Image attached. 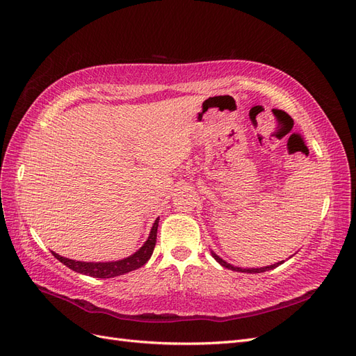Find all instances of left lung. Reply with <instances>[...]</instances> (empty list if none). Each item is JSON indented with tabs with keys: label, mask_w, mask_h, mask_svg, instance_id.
<instances>
[{
	"label": "left lung",
	"mask_w": 356,
	"mask_h": 356,
	"mask_svg": "<svg viewBox=\"0 0 356 356\" xmlns=\"http://www.w3.org/2000/svg\"><path fill=\"white\" fill-rule=\"evenodd\" d=\"M211 254L213 257V260H217V263H220L222 267L225 268H230V270H234V272H242V273H263V272H268V270H273V268H276L277 266H281L282 263H285L284 260L282 261H277L275 264H270V266H264V267H248V268H243V267H238V266H233L230 263H227L225 260H222V258L220 255L215 254L212 250H211Z\"/></svg>",
	"instance_id": "8db88e82"
}]
</instances>
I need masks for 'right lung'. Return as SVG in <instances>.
<instances>
[{
	"label": "right lung",
	"instance_id": "obj_1",
	"mask_svg": "<svg viewBox=\"0 0 356 356\" xmlns=\"http://www.w3.org/2000/svg\"><path fill=\"white\" fill-rule=\"evenodd\" d=\"M157 227H159V218H156V221L153 222V227L149 230V234L147 241L144 242V245L139 248L136 252H134L132 255H129L126 258H122V260H115V261H77V260H71V258H65L56 252L51 254L55 255V258L60 263L65 264L67 267H70L71 270L81 273V275H88L92 277H115L120 276L124 273H129L132 270H136V268L143 267L148 260L149 257L153 255L154 246H156V239H157Z\"/></svg>",
	"mask_w": 356,
	"mask_h": 356
}]
</instances>
